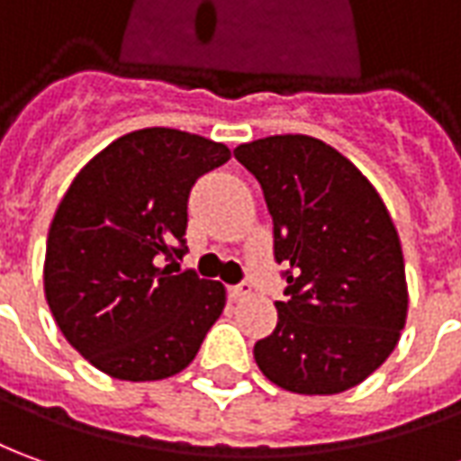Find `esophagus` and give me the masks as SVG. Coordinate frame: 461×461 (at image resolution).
Returning a JSON list of instances; mask_svg holds the SVG:
<instances>
[{"label":"esophagus","mask_w":461,"mask_h":461,"mask_svg":"<svg viewBox=\"0 0 461 461\" xmlns=\"http://www.w3.org/2000/svg\"><path fill=\"white\" fill-rule=\"evenodd\" d=\"M250 291H253V285H250L249 281H240V284L228 288V296L233 298V301H243V298L250 296Z\"/></svg>","instance_id":"34e87169"}]
</instances>
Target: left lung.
Masks as SVG:
<instances>
[{"label": "left lung", "instance_id": "1", "mask_svg": "<svg viewBox=\"0 0 461 461\" xmlns=\"http://www.w3.org/2000/svg\"><path fill=\"white\" fill-rule=\"evenodd\" d=\"M273 218L285 271L278 323L253 346L263 376L294 394H341L382 366L409 309L404 256L384 200L357 165L309 135L238 145Z\"/></svg>", "mask_w": 461, "mask_h": 461}]
</instances>
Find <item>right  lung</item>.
<instances>
[{
  "mask_svg": "<svg viewBox=\"0 0 461 461\" xmlns=\"http://www.w3.org/2000/svg\"><path fill=\"white\" fill-rule=\"evenodd\" d=\"M228 158L223 142L145 128L110 142L72 180L47 236L44 296L95 369L158 382L195 358L225 288L160 263L188 250L190 188Z\"/></svg>",
  "mask_w": 461,
  "mask_h": 461,
  "instance_id": "obj_1",
  "label": "right lung"
}]
</instances>
